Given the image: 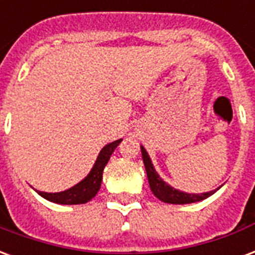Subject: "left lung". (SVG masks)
<instances>
[{
	"mask_svg": "<svg viewBox=\"0 0 255 255\" xmlns=\"http://www.w3.org/2000/svg\"><path fill=\"white\" fill-rule=\"evenodd\" d=\"M140 150H142V158L143 162H144V167H146L150 189L163 203H169V204H189V203L201 201V200L207 199V197L215 193V190H211V192H207V193H197V195H195V193H185V192H180V190L171 188L170 185H167L165 181L158 175V173L154 169V166H152L150 156H148V154L144 150V147H140Z\"/></svg>",
	"mask_w": 255,
	"mask_h": 255,
	"instance_id": "1",
	"label": "left lung"
}]
</instances>
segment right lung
Masks as SVG:
<instances>
[{
    "mask_svg": "<svg viewBox=\"0 0 255 255\" xmlns=\"http://www.w3.org/2000/svg\"><path fill=\"white\" fill-rule=\"evenodd\" d=\"M123 139H119L116 142H112L104 147L100 151L99 158L94 163L93 169L90 170L88 177L82 180L80 184H77L73 188L65 190V192H59V193H46V192H37L41 197H44L48 201L56 203V204H85L90 200L93 199L94 196L97 195L100 186H101V181H103V171L105 165L108 163L109 158L115 151V148L119 146V143L122 142Z\"/></svg>",
    "mask_w": 255,
    "mask_h": 255,
    "instance_id": "1",
    "label": "right lung"
}]
</instances>
